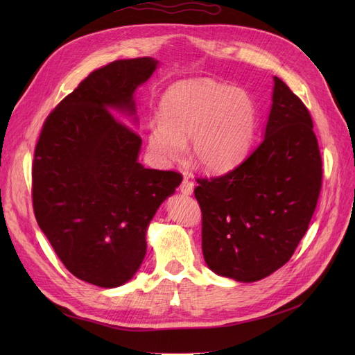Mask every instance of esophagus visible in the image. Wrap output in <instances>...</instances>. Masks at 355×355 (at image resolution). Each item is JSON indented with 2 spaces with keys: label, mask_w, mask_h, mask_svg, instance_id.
<instances>
[{
  "label": "esophagus",
  "mask_w": 355,
  "mask_h": 355,
  "mask_svg": "<svg viewBox=\"0 0 355 355\" xmlns=\"http://www.w3.org/2000/svg\"><path fill=\"white\" fill-rule=\"evenodd\" d=\"M182 194L185 196H191L192 192H194V184H192V180L188 179V178H184V180H182V184L179 187Z\"/></svg>",
  "instance_id": "esophagus-1"
}]
</instances>
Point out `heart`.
Returning a JSON list of instances; mask_svg holds the SVG:
<instances>
[{"instance_id": "heart-1", "label": "heart", "mask_w": 355, "mask_h": 355, "mask_svg": "<svg viewBox=\"0 0 355 355\" xmlns=\"http://www.w3.org/2000/svg\"><path fill=\"white\" fill-rule=\"evenodd\" d=\"M159 116L148 124V151L155 163H178L192 139L196 163L210 173L240 163L256 121L249 96L211 80L175 84L161 99Z\"/></svg>"}]
</instances>
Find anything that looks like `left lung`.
<instances>
[{"instance_id": "obj_1", "label": "left lung", "mask_w": 355, "mask_h": 355, "mask_svg": "<svg viewBox=\"0 0 355 355\" xmlns=\"http://www.w3.org/2000/svg\"><path fill=\"white\" fill-rule=\"evenodd\" d=\"M304 102L274 77L265 137L240 166L198 178L201 247L213 272L257 282L293 256L321 191V155Z\"/></svg>"}]
</instances>
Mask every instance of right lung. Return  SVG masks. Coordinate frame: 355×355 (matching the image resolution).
I'll return each instance as SVG.
<instances>
[{
    "instance_id": "add662e5",
    "label": "right lung",
    "mask_w": 355,
    "mask_h": 355,
    "mask_svg": "<svg viewBox=\"0 0 355 355\" xmlns=\"http://www.w3.org/2000/svg\"><path fill=\"white\" fill-rule=\"evenodd\" d=\"M151 58L94 69L46 118L32 163V206L67 270L118 287L146 253V230L182 182L178 171L137 163L142 139L111 110L135 114L133 93L157 68Z\"/></svg>"
}]
</instances>
